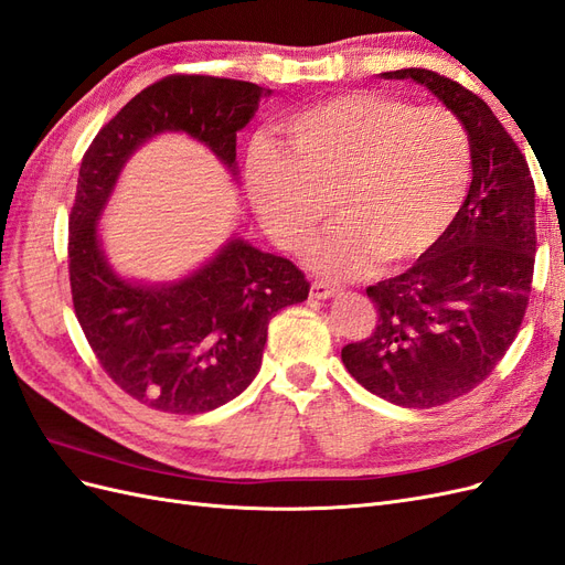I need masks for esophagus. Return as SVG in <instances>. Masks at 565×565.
<instances>
[{"mask_svg": "<svg viewBox=\"0 0 565 565\" xmlns=\"http://www.w3.org/2000/svg\"><path fill=\"white\" fill-rule=\"evenodd\" d=\"M334 295H337V289H334L332 285H328V282L316 280V282L311 285V297H313V299H332Z\"/></svg>", "mask_w": 565, "mask_h": 565, "instance_id": "34e87169", "label": "esophagus"}]
</instances>
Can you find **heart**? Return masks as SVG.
I'll return each instance as SVG.
<instances>
[{"label": "heart", "mask_w": 565, "mask_h": 565, "mask_svg": "<svg viewBox=\"0 0 565 565\" xmlns=\"http://www.w3.org/2000/svg\"><path fill=\"white\" fill-rule=\"evenodd\" d=\"M285 152L254 146L247 193L270 241L299 252L334 210L341 221L309 249L330 278H355L374 259H417L450 228L465 202L471 150L446 108L351 92L297 113Z\"/></svg>", "instance_id": "b5f03b06"}]
</instances>
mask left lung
Returning a JSON list of instances; mask_svg holds the SVG:
<instances>
[{
  "mask_svg": "<svg viewBox=\"0 0 565 565\" xmlns=\"http://www.w3.org/2000/svg\"><path fill=\"white\" fill-rule=\"evenodd\" d=\"M382 77L422 84L465 125L473 177L438 243L367 287L377 328L341 349V361L374 396L436 407L481 384L516 339L535 266V185L486 100L422 67Z\"/></svg>",
  "mask_w": 565,
  "mask_h": 565,
  "instance_id": "obj_1",
  "label": "left lung"
}]
</instances>
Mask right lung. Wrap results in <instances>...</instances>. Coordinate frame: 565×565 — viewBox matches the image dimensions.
I'll list each match as a JSON object with an SVG mask.
<instances>
[{
	"label": "right lung",
	"mask_w": 565,
	"mask_h": 565,
	"mask_svg": "<svg viewBox=\"0 0 565 565\" xmlns=\"http://www.w3.org/2000/svg\"><path fill=\"white\" fill-rule=\"evenodd\" d=\"M270 96L241 79H160L96 134L82 160L67 243L75 313L110 380L162 413H207L241 396L262 367L270 318L309 299L311 285L292 262L237 233L174 280L127 278L98 224L134 152L162 134L191 136L241 183L237 131Z\"/></svg>",
	"instance_id": "right-lung-1"
}]
</instances>
